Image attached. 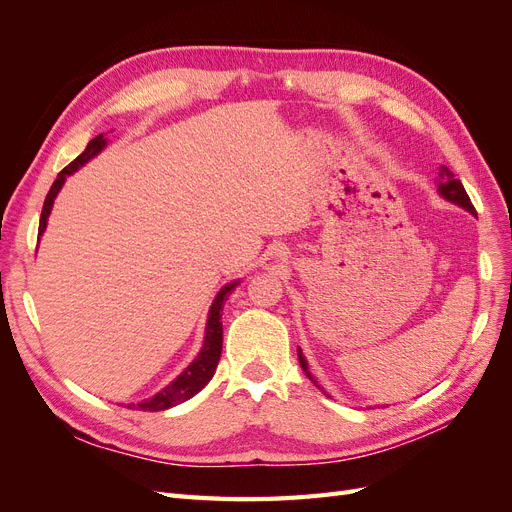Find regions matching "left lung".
<instances>
[{
    "label": "left lung",
    "mask_w": 512,
    "mask_h": 512,
    "mask_svg": "<svg viewBox=\"0 0 512 512\" xmlns=\"http://www.w3.org/2000/svg\"><path fill=\"white\" fill-rule=\"evenodd\" d=\"M438 181H440V185H438V192H440V196H444L446 200H451V203H455V205H459V207H463L466 211H470L472 215H476V209H474V205L470 203V196L466 194V190H463V185H461V181L459 179H455V175L451 173V168L448 166H440V173H438ZM299 363H301V367H303V371L307 374V378L312 380L318 389L322 391V386L314 380V376L309 374V369H307V361H305V356H303V352H301V348H299ZM327 395V393H324Z\"/></svg>",
    "instance_id": "obj_1"
}]
</instances>
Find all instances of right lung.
Instances as JSON below:
<instances>
[{"label":"right lung","mask_w":512,"mask_h":512,"mask_svg":"<svg viewBox=\"0 0 512 512\" xmlns=\"http://www.w3.org/2000/svg\"><path fill=\"white\" fill-rule=\"evenodd\" d=\"M106 147V138L104 134H98L96 138H91L87 143L85 151L81 153L79 158L74 162H70L61 173L57 175V179L53 181L49 194L44 198V207L40 213V228H38V235L46 230V220H49L53 203H55V196L59 194L61 185H64L66 177L72 175L74 170H79L83 164H87L91 158H96L98 153ZM239 282H230L226 284L220 292L218 297H215L211 309H209V318H207V329H205V342L203 348H200L196 359L185 367L181 374L166 384L160 393H156L149 399L138 401V404H128V408L132 410H143V412H160V410H168L177 404H183V401H188L190 397H194L200 389H205V384L213 378L215 374V367L220 363V354H222V309H224V301L228 299V294L235 290Z\"/></svg>","instance_id":"1"}]
</instances>
